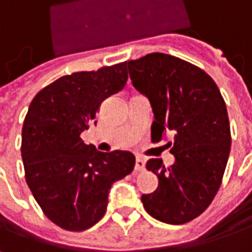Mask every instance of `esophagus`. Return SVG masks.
Wrapping results in <instances>:
<instances>
[{"mask_svg":"<svg viewBox=\"0 0 252 252\" xmlns=\"http://www.w3.org/2000/svg\"><path fill=\"white\" fill-rule=\"evenodd\" d=\"M143 169H145V159H143L142 156H138V158H136V161H135V170L141 171V170Z\"/></svg>","mask_w":252,"mask_h":252,"instance_id":"obj_1","label":"esophagus"}]
</instances>
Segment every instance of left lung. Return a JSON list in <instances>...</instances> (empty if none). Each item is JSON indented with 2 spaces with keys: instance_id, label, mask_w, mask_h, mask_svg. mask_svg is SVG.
Masks as SVG:
<instances>
[{
  "instance_id": "left-lung-1",
  "label": "left lung",
  "mask_w": 252,
  "mask_h": 252,
  "mask_svg": "<svg viewBox=\"0 0 252 252\" xmlns=\"http://www.w3.org/2000/svg\"><path fill=\"white\" fill-rule=\"evenodd\" d=\"M126 65L135 89L151 101L152 136L174 132V164L146 163L159 186L143 194V208L158 220L183 224L204 212L220 188L231 145L226 103L212 78L181 58L152 53Z\"/></svg>"
}]
</instances>
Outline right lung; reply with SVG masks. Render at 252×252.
Listing matches in <instances>:
<instances>
[{
	"instance_id": "1",
	"label": "right lung",
	"mask_w": 252,
	"mask_h": 252,
	"mask_svg": "<svg viewBox=\"0 0 252 252\" xmlns=\"http://www.w3.org/2000/svg\"><path fill=\"white\" fill-rule=\"evenodd\" d=\"M128 79L126 63L61 76L34 96L22 128L25 177L41 211L69 231L92 227L104 216L113 183L128 176L135 156L99 152L81 134Z\"/></svg>"
}]
</instances>
